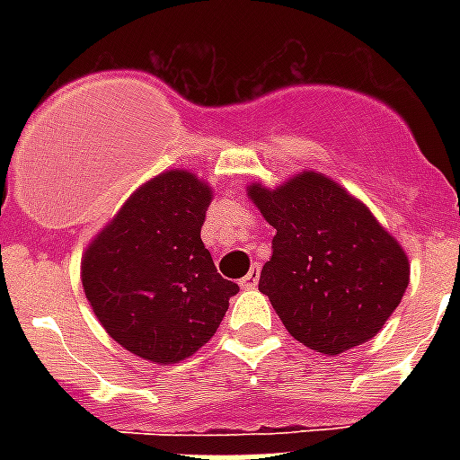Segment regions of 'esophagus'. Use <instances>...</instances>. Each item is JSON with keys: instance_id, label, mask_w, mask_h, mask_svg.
<instances>
[{"instance_id": "1", "label": "esophagus", "mask_w": 460, "mask_h": 460, "mask_svg": "<svg viewBox=\"0 0 460 460\" xmlns=\"http://www.w3.org/2000/svg\"><path fill=\"white\" fill-rule=\"evenodd\" d=\"M260 281V265H252L251 272L245 274L243 279H241V288H255Z\"/></svg>"}]
</instances>
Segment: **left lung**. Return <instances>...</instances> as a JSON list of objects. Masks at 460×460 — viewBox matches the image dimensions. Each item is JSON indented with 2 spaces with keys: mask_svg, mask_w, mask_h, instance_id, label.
Listing matches in <instances>:
<instances>
[{
  "mask_svg": "<svg viewBox=\"0 0 460 460\" xmlns=\"http://www.w3.org/2000/svg\"><path fill=\"white\" fill-rule=\"evenodd\" d=\"M277 229L260 291L303 346L327 356L385 327L408 287V258L363 202L339 183L303 172L284 186L248 188Z\"/></svg>",
  "mask_w": 460,
  "mask_h": 460,
  "instance_id": "1",
  "label": "left lung"
}]
</instances>
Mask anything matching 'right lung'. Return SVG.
<instances>
[{"label":"right lung","mask_w":460,"mask_h":460,"mask_svg":"<svg viewBox=\"0 0 460 460\" xmlns=\"http://www.w3.org/2000/svg\"><path fill=\"white\" fill-rule=\"evenodd\" d=\"M212 200L190 172H166L126 200L90 243L81 277L107 334L153 363H179L215 336L238 284L200 238Z\"/></svg>","instance_id":"obj_1"}]
</instances>
